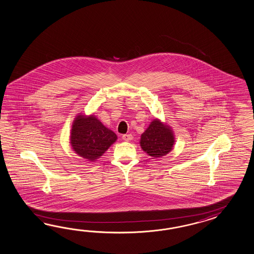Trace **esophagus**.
Listing matches in <instances>:
<instances>
[{
  "mask_svg": "<svg viewBox=\"0 0 254 254\" xmlns=\"http://www.w3.org/2000/svg\"><path fill=\"white\" fill-rule=\"evenodd\" d=\"M122 138H123L125 141L132 140V139H133V135H131V134H126V135H123Z\"/></svg>",
  "mask_w": 254,
  "mask_h": 254,
  "instance_id": "esophagus-1",
  "label": "esophagus"
}]
</instances>
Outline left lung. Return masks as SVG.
<instances>
[{
	"label": "left lung",
	"instance_id": "1",
	"mask_svg": "<svg viewBox=\"0 0 254 254\" xmlns=\"http://www.w3.org/2000/svg\"><path fill=\"white\" fill-rule=\"evenodd\" d=\"M174 135L168 126L154 119L146 131L141 135L142 149L154 158L167 155L172 149Z\"/></svg>",
	"mask_w": 254,
	"mask_h": 254
}]
</instances>
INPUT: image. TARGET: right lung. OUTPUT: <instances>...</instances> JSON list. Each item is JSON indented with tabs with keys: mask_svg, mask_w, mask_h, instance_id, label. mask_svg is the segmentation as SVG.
Instances as JSON below:
<instances>
[{
	"mask_svg": "<svg viewBox=\"0 0 254 254\" xmlns=\"http://www.w3.org/2000/svg\"><path fill=\"white\" fill-rule=\"evenodd\" d=\"M117 135L108 129L95 116L79 115L71 130V144L80 157L93 162L100 158L117 140Z\"/></svg>",
	"mask_w": 254,
	"mask_h": 254,
	"instance_id": "1",
	"label": "right lung"
}]
</instances>
